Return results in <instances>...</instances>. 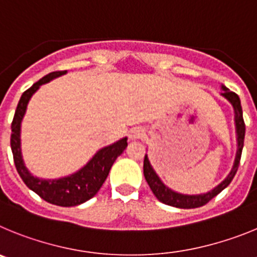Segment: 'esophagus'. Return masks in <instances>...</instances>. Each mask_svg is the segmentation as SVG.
Returning <instances> with one entry per match:
<instances>
[{
  "label": "esophagus",
  "mask_w": 257,
  "mask_h": 257,
  "mask_svg": "<svg viewBox=\"0 0 257 257\" xmlns=\"http://www.w3.org/2000/svg\"><path fill=\"white\" fill-rule=\"evenodd\" d=\"M146 136L145 131L142 128H133L131 132H129V138L132 141L133 140H142Z\"/></svg>",
  "instance_id": "1"
}]
</instances>
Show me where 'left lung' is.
I'll return each mask as SVG.
<instances>
[{
	"label": "left lung",
	"mask_w": 257,
	"mask_h": 257,
	"mask_svg": "<svg viewBox=\"0 0 257 257\" xmlns=\"http://www.w3.org/2000/svg\"><path fill=\"white\" fill-rule=\"evenodd\" d=\"M223 94L226 100L229 101L234 108V120H235V129H237V141H238V151L237 156H235L234 166H233L232 172L229 175L223 180L218 187H215L212 191L203 193V195H195V196H188V195H180L177 192L169 189L165 184L159 179L156 173L154 172L151 164H150L147 156H145V161H143V174H145L146 180L149 183L150 188L154 192V195L160 202L169 205V206L179 207V209H196V207H201L203 205H206L209 201H211L215 196H218L224 188L229 186L230 182L234 178L235 173L239 166V161H241V155L242 149H243V141H244V132H246V125H244L243 120V112H242V106L239 97L237 93L229 91V89L223 85Z\"/></svg>",
	"instance_id": "obj_1"
}]
</instances>
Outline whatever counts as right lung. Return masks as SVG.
<instances>
[{
    "mask_svg": "<svg viewBox=\"0 0 257 257\" xmlns=\"http://www.w3.org/2000/svg\"><path fill=\"white\" fill-rule=\"evenodd\" d=\"M64 71H52L47 74L42 79L34 83L31 88H28L20 97V101L16 107L15 115H14L13 123H11V151H13L14 163H15L16 170L22 177L23 182L27 184L28 188L36 192L41 198L50 203H54L57 206H77L80 203L88 201L93 197L97 192L100 191L103 182L107 178L108 172L111 169L112 164L116 160V157L123 154L125 147L128 146L126 138L117 141L111 146H107L105 149L100 150L93 156L91 161L79 172L70 177L61 178V179L43 180L33 177L28 172L22 159V150H20V124H22L23 116L27 110V105L31 100L32 94L39 88V85L50 82L54 78L60 77Z\"/></svg>",
    "mask_w": 257,
    "mask_h": 257,
    "instance_id": "right-lung-1",
    "label": "right lung"
}]
</instances>
